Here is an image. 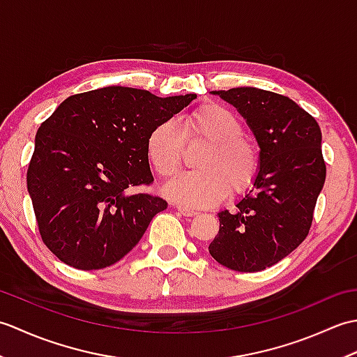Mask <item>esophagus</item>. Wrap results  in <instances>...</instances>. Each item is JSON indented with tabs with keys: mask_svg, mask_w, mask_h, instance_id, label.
Here are the masks:
<instances>
[{
	"mask_svg": "<svg viewBox=\"0 0 357 357\" xmlns=\"http://www.w3.org/2000/svg\"><path fill=\"white\" fill-rule=\"evenodd\" d=\"M176 208H178V211H179L181 215H183V216H187V218H188V216H195V215H198V213H196L195 210L188 208V207H184V206H178Z\"/></svg>",
	"mask_w": 357,
	"mask_h": 357,
	"instance_id": "esophagus-1",
	"label": "esophagus"
}]
</instances>
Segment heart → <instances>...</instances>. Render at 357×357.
<instances>
[{"label": "heart", "mask_w": 357, "mask_h": 357, "mask_svg": "<svg viewBox=\"0 0 357 357\" xmlns=\"http://www.w3.org/2000/svg\"><path fill=\"white\" fill-rule=\"evenodd\" d=\"M184 142H206L196 156L195 172L179 174L165 185L172 199L187 207H208L227 193L238 196L255 184L261 170V150L244 135L241 119L224 105L206 104L179 121L164 119L151 128L147 158L161 178H172L183 164Z\"/></svg>", "instance_id": "heart-1"}]
</instances>
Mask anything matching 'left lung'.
Segmentation results:
<instances>
[{"instance_id": "8db88e82", "label": "left lung", "mask_w": 357, "mask_h": 357, "mask_svg": "<svg viewBox=\"0 0 357 357\" xmlns=\"http://www.w3.org/2000/svg\"><path fill=\"white\" fill-rule=\"evenodd\" d=\"M245 118L261 149L253 188L219 216L208 252L224 267L261 271L307 238L327 167L316 119L288 96L256 87L215 90Z\"/></svg>"}]
</instances>
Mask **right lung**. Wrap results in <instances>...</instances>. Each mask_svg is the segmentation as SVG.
<instances>
[{
  "label": "right lung",
  "instance_id": "1",
  "mask_svg": "<svg viewBox=\"0 0 357 357\" xmlns=\"http://www.w3.org/2000/svg\"><path fill=\"white\" fill-rule=\"evenodd\" d=\"M195 98L110 86L69 96L44 121L27 190L41 239L59 261L100 270L138 244L153 216L167 208L159 196L135 192L153 183L147 136Z\"/></svg>",
  "mask_w": 357,
  "mask_h": 357
}]
</instances>
